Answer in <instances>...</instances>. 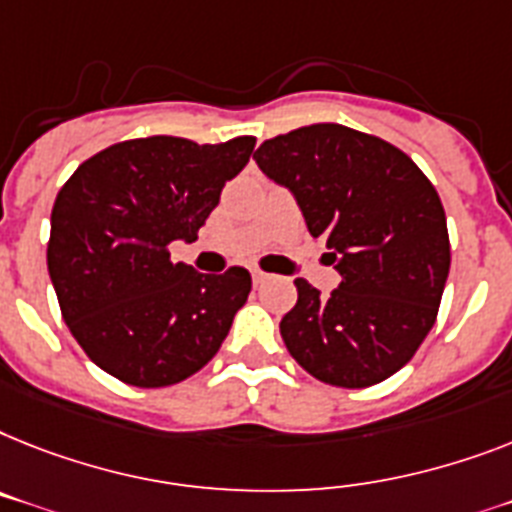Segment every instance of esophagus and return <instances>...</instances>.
Returning a JSON list of instances; mask_svg holds the SVG:
<instances>
[{
    "label": "esophagus",
    "mask_w": 512,
    "mask_h": 512,
    "mask_svg": "<svg viewBox=\"0 0 512 512\" xmlns=\"http://www.w3.org/2000/svg\"><path fill=\"white\" fill-rule=\"evenodd\" d=\"M251 277H253V285H264L269 280V274L261 272V269H251Z\"/></svg>",
    "instance_id": "obj_1"
}]
</instances>
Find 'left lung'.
Instances as JSON below:
<instances>
[{"label":"left lung","instance_id":"left-lung-1","mask_svg":"<svg viewBox=\"0 0 512 512\" xmlns=\"http://www.w3.org/2000/svg\"><path fill=\"white\" fill-rule=\"evenodd\" d=\"M253 159L293 190L342 277L327 298L295 280L298 303L280 322L290 356L345 390L390 379L437 322L450 272L434 185L398 146L335 122L274 135Z\"/></svg>","mask_w":512,"mask_h":512}]
</instances>
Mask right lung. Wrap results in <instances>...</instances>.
I'll use <instances>...</instances> for the list:
<instances>
[{
	"label": "right lung",
	"mask_w": 512,
	"mask_h": 512,
	"mask_svg": "<svg viewBox=\"0 0 512 512\" xmlns=\"http://www.w3.org/2000/svg\"><path fill=\"white\" fill-rule=\"evenodd\" d=\"M253 135L196 143L175 135L120 141L80 164L57 193L46 266L59 311L86 356L133 387H170L217 356L251 274H201L170 259L196 240Z\"/></svg>",
	"instance_id": "right-lung-1"
}]
</instances>
